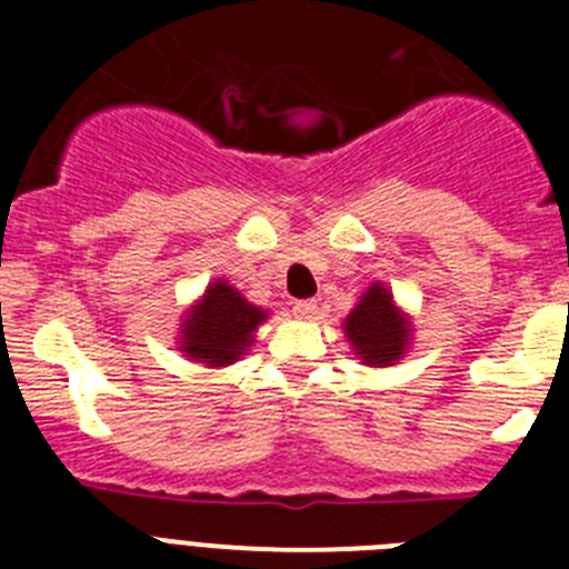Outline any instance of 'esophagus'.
<instances>
[{
	"mask_svg": "<svg viewBox=\"0 0 569 569\" xmlns=\"http://www.w3.org/2000/svg\"><path fill=\"white\" fill-rule=\"evenodd\" d=\"M316 310H319V305H316L313 299H299V301H293V313L299 316V319H313Z\"/></svg>",
	"mask_w": 569,
	"mask_h": 569,
	"instance_id": "esophagus-1",
	"label": "esophagus"
}]
</instances>
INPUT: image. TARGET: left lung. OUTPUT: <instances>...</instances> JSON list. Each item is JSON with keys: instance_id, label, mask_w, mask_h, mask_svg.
<instances>
[{"instance_id": "obj_1", "label": "left lung", "mask_w": 569, "mask_h": 569, "mask_svg": "<svg viewBox=\"0 0 569 569\" xmlns=\"http://www.w3.org/2000/svg\"><path fill=\"white\" fill-rule=\"evenodd\" d=\"M345 333L367 365H390L405 353L410 330L396 310L393 296L381 284H373L361 296L353 313L347 316Z\"/></svg>"}]
</instances>
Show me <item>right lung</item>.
I'll return each mask as SVG.
<instances>
[{
    "mask_svg": "<svg viewBox=\"0 0 569 569\" xmlns=\"http://www.w3.org/2000/svg\"><path fill=\"white\" fill-rule=\"evenodd\" d=\"M264 310L241 299L228 281H213L204 299L190 310L182 330V350L193 361L224 367L244 353L253 341V330L264 321Z\"/></svg>",
    "mask_w": 569,
    "mask_h": 569,
    "instance_id": "add662e5",
    "label": "right lung"
}]
</instances>
